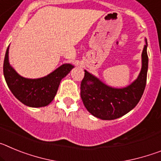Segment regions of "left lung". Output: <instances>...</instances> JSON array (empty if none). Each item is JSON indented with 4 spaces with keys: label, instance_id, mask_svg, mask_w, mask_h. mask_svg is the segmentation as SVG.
Instances as JSON below:
<instances>
[{
    "label": "left lung",
    "instance_id": "8db88e82",
    "mask_svg": "<svg viewBox=\"0 0 161 161\" xmlns=\"http://www.w3.org/2000/svg\"><path fill=\"white\" fill-rule=\"evenodd\" d=\"M147 47L146 43L142 53L141 72L137 79L126 88L109 87L85 71L80 84V97L89 113L98 119L112 120L122 117L136 107L142 97L147 82Z\"/></svg>",
    "mask_w": 161,
    "mask_h": 161
}]
</instances>
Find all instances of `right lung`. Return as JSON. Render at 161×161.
<instances>
[{"instance_id": "right-lung-1", "label": "right lung", "mask_w": 161, "mask_h": 161, "mask_svg": "<svg viewBox=\"0 0 161 161\" xmlns=\"http://www.w3.org/2000/svg\"><path fill=\"white\" fill-rule=\"evenodd\" d=\"M8 47L5 52L3 72L8 89L17 99L31 107H42L52 102L61 80L69 73L73 66L65 64L51 74L38 79H27L18 75L8 63Z\"/></svg>"}]
</instances>
